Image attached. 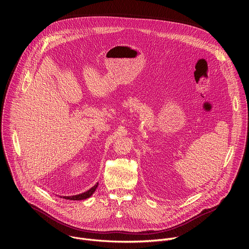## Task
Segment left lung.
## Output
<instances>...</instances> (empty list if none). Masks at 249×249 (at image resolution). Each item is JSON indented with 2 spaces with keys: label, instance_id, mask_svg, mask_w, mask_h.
I'll return each instance as SVG.
<instances>
[{
  "label": "left lung",
  "instance_id": "1",
  "mask_svg": "<svg viewBox=\"0 0 249 249\" xmlns=\"http://www.w3.org/2000/svg\"><path fill=\"white\" fill-rule=\"evenodd\" d=\"M97 185L93 186L92 188H90L89 191L85 192V193H82V194H79V195H75V196H70V197H64L65 199H69V200H84V199H87V198H89L93 192L95 191Z\"/></svg>",
  "mask_w": 249,
  "mask_h": 249
}]
</instances>
